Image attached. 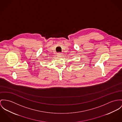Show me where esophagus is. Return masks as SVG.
<instances>
[{
  "mask_svg": "<svg viewBox=\"0 0 122 122\" xmlns=\"http://www.w3.org/2000/svg\"><path fill=\"white\" fill-rule=\"evenodd\" d=\"M62 54L61 53H57V56H62Z\"/></svg>",
  "mask_w": 122,
  "mask_h": 122,
  "instance_id": "34e87169",
  "label": "esophagus"
}]
</instances>
